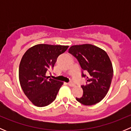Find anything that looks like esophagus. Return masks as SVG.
Masks as SVG:
<instances>
[{
    "mask_svg": "<svg viewBox=\"0 0 131 131\" xmlns=\"http://www.w3.org/2000/svg\"><path fill=\"white\" fill-rule=\"evenodd\" d=\"M68 85H69V86H71V87L75 86V84H74V83H73V82H68Z\"/></svg>",
    "mask_w": 131,
    "mask_h": 131,
    "instance_id": "1",
    "label": "esophagus"
}]
</instances>
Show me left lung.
Returning a JSON list of instances; mask_svg holds the SVG:
<instances>
[{"instance_id":"1","label":"left lung","mask_w":131,"mask_h":131,"mask_svg":"<svg viewBox=\"0 0 131 131\" xmlns=\"http://www.w3.org/2000/svg\"><path fill=\"white\" fill-rule=\"evenodd\" d=\"M68 52L80 63L82 69L88 72L87 84L81 85L83 96L76 97L84 105L91 106L100 102L108 93L113 75L112 63L102 49L92 44L75 45ZM83 77H85L82 72Z\"/></svg>"}]
</instances>
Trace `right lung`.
Returning <instances> with one entry per match:
<instances>
[{
	"instance_id": "right-lung-1",
	"label": "right lung",
	"mask_w": 131,
	"mask_h": 131,
	"mask_svg": "<svg viewBox=\"0 0 131 131\" xmlns=\"http://www.w3.org/2000/svg\"><path fill=\"white\" fill-rule=\"evenodd\" d=\"M68 46L40 44L29 48L21 58L19 80L26 97L34 105L46 106L53 102L63 82L48 79L46 72L52 69L60 54Z\"/></svg>"
}]
</instances>
